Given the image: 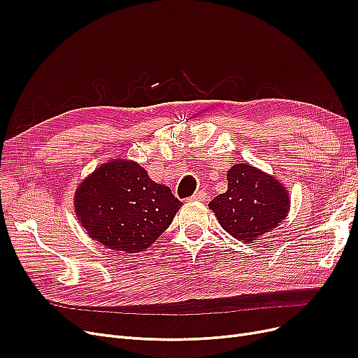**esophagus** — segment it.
Masks as SVG:
<instances>
[{
  "label": "esophagus",
  "instance_id": "1",
  "mask_svg": "<svg viewBox=\"0 0 358 358\" xmlns=\"http://www.w3.org/2000/svg\"><path fill=\"white\" fill-rule=\"evenodd\" d=\"M189 200H190V201H204V200H206V193L201 192V190H199V192H196Z\"/></svg>",
  "mask_w": 358,
  "mask_h": 358
}]
</instances>
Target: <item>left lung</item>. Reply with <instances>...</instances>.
<instances>
[{"label":"left lung","mask_w":358,"mask_h":358,"mask_svg":"<svg viewBox=\"0 0 358 358\" xmlns=\"http://www.w3.org/2000/svg\"><path fill=\"white\" fill-rule=\"evenodd\" d=\"M228 190L209 208L220 227L242 242H255L283 222L290 210L286 187L251 164H235L227 173Z\"/></svg>","instance_id":"obj_1"}]
</instances>
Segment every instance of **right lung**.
Returning <instances> with one entry per match:
<instances>
[{
	"label": "right lung",
	"mask_w": 358,
	"mask_h": 358,
	"mask_svg": "<svg viewBox=\"0 0 358 358\" xmlns=\"http://www.w3.org/2000/svg\"><path fill=\"white\" fill-rule=\"evenodd\" d=\"M73 208L88 236L104 248L145 251L171 224L181 201L130 159L104 162L78 185Z\"/></svg>",
	"instance_id": "add662e5"
}]
</instances>
